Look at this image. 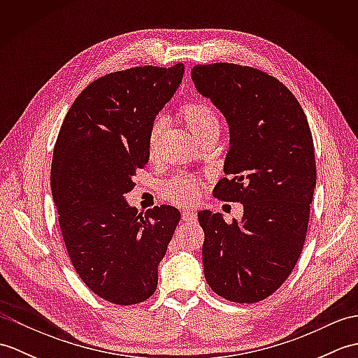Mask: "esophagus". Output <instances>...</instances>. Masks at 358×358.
Returning a JSON list of instances; mask_svg holds the SVG:
<instances>
[{
	"instance_id": "34e87169",
	"label": "esophagus",
	"mask_w": 358,
	"mask_h": 358,
	"mask_svg": "<svg viewBox=\"0 0 358 358\" xmlns=\"http://www.w3.org/2000/svg\"><path fill=\"white\" fill-rule=\"evenodd\" d=\"M181 218H183V222H194L196 215L194 214L192 210H183V212H181Z\"/></svg>"
}]
</instances>
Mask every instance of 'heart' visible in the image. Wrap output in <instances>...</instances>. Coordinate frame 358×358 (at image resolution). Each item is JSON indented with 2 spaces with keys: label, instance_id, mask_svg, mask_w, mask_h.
I'll return each mask as SVG.
<instances>
[{
  "label": "heart",
  "instance_id": "heart-1",
  "mask_svg": "<svg viewBox=\"0 0 358 358\" xmlns=\"http://www.w3.org/2000/svg\"><path fill=\"white\" fill-rule=\"evenodd\" d=\"M181 117L186 121L187 127L195 135H200L204 129L209 126L218 124V118L215 110L208 103L195 100L186 103L181 108ZM162 134V121L157 120L150 126L149 131V157H155V149L158 143V136ZM163 195L166 200L177 204H191L199 199V181L189 175H175L171 180H167L163 185Z\"/></svg>",
  "mask_w": 358,
  "mask_h": 358
}]
</instances>
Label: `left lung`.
<instances>
[{"label":"left lung","instance_id":"8db88e82","mask_svg":"<svg viewBox=\"0 0 358 358\" xmlns=\"http://www.w3.org/2000/svg\"><path fill=\"white\" fill-rule=\"evenodd\" d=\"M196 90L229 124L224 173L214 195L243 204L241 222L199 212L203 266L217 295L257 303L291 275L305 245L317 180L313 134L285 85L249 66L199 64Z\"/></svg>","mask_w":358,"mask_h":358}]
</instances>
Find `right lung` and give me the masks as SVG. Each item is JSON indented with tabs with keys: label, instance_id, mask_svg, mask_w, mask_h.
Here are the masks:
<instances>
[{
	"label": "right lung",
	"instance_id": "add662e5",
	"mask_svg": "<svg viewBox=\"0 0 358 358\" xmlns=\"http://www.w3.org/2000/svg\"><path fill=\"white\" fill-rule=\"evenodd\" d=\"M185 66H143L95 80L71 106L53 148L50 189L71 262L106 301L136 305L155 292L158 264L180 222L173 206L146 214L124 195L149 162V131Z\"/></svg>",
	"mask_w": 358,
	"mask_h": 358
}]
</instances>
